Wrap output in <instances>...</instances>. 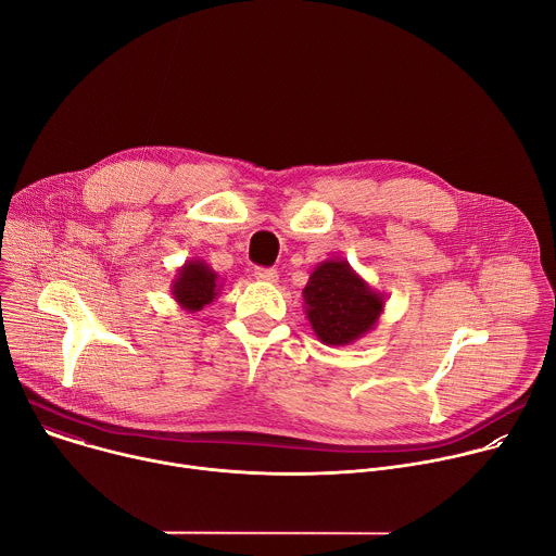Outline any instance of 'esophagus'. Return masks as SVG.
Segmentation results:
<instances>
[{"label":"esophagus","instance_id":"34e87169","mask_svg":"<svg viewBox=\"0 0 556 556\" xmlns=\"http://www.w3.org/2000/svg\"><path fill=\"white\" fill-rule=\"evenodd\" d=\"M255 277L260 281H266V283H277V279H279L275 268H255Z\"/></svg>","mask_w":556,"mask_h":556}]
</instances>
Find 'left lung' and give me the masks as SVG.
<instances>
[{"instance_id":"obj_1","label":"left lung","mask_w":556,"mask_h":556,"mask_svg":"<svg viewBox=\"0 0 556 556\" xmlns=\"http://www.w3.org/2000/svg\"><path fill=\"white\" fill-rule=\"evenodd\" d=\"M303 309L324 345H352L376 328L384 294L374 290L348 260H326L303 288Z\"/></svg>"}]
</instances>
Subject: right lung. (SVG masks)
Returning a JSON list of instances; mask_svg holds the SVG:
<instances>
[{
  "mask_svg": "<svg viewBox=\"0 0 556 556\" xmlns=\"http://www.w3.org/2000/svg\"><path fill=\"white\" fill-rule=\"evenodd\" d=\"M219 275L204 260L195 257L187 260L172 281V296L187 312H200L219 296Z\"/></svg>",
  "mask_w": 556,
  "mask_h": 556,
  "instance_id": "add662e5",
  "label": "right lung"
}]
</instances>
